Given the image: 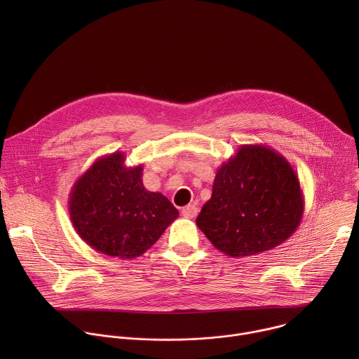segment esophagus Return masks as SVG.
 Here are the masks:
<instances>
[{
	"instance_id": "esophagus-1",
	"label": "esophagus",
	"mask_w": 359,
	"mask_h": 359,
	"mask_svg": "<svg viewBox=\"0 0 359 359\" xmlns=\"http://www.w3.org/2000/svg\"><path fill=\"white\" fill-rule=\"evenodd\" d=\"M182 215L186 217V219H194L197 216V208L194 206V204H189V206L183 208L182 209Z\"/></svg>"
}]
</instances>
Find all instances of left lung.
<instances>
[{"label": "left lung", "instance_id": "8db88e82", "mask_svg": "<svg viewBox=\"0 0 359 359\" xmlns=\"http://www.w3.org/2000/svg\"><path fill=\"white\" fill-rule=\"evenodd\" d=\"M302 215V190L291 163L266 144H241L217 169L196 224L226 255L247 257L288 240Z\"/></svg>", "mask_w": 359, "mask_h": 359}]
</instances>
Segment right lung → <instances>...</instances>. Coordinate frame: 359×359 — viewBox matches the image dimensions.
<instances>
[{
    "instance_id": "obj_1",
    "label": "right lung",
    "mask_w": 359,
    "mask_h": 359,
    "mask_svg": "<svg viewBox=\"0 0 359 359\" xmlns=\"http://www.w3.org/2000/svg\"><path fill=\"white\" fill-rule=\"evenodd\" d=\"M142 172V165H125L123 151H114L74 183L69 217L93 250L122 260L140 257L179 217L166 196L144 189Z\"/></svg>"
}]
</instances>
